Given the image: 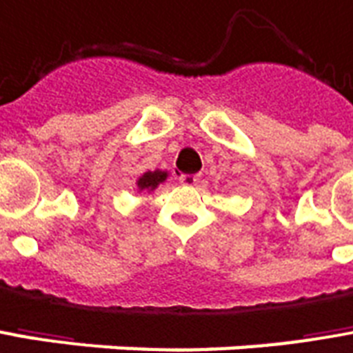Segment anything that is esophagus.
<instances>
[{
  "mask_svg": "<svg viewBox=\"0 0 353 353\" xmlns=\"http://www.w3.org/2000/svg\"><path fill=\"white\" fill-rule=\"evenodd\" d=\"M179 181H181V185L193 187V185H196L201 181V176H199V174H181V176H179Z\"/></svg>",
  "mask_w": 353,
  "mask_h": 353,
  "instance_id": "34e87169",
  "label": "esophagus"
}]
</instances>
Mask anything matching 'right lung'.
I'll list each match as a JSON object with an SVG mask.
<instances>
[{"label":"right lung","instance_id":"obj_1","mask_svg":"<svg viewBox=\"0 0 353 353\" xmlns=\"http://www.w3.org/2000/svg\"><path fill=\"white\" fill-rule=\"evenodd\" d=\"M168 176L170 174L166 172V170H152V172H145V174L137 177V181H135V185H137V191H139V193H141V191H145V193H152L160 183H164V181L168 179Z\"/></svg>","mask_w":353,"mask_h":353}]
</instances>
